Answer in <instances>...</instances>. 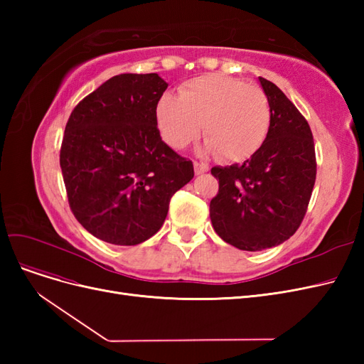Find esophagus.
I'll list each match as a JSON object with an SVG mask.
<instances>
[{
  "mask_svg": "<svg viewBox=\"0 0 364 364\" xmlns=\"http://www.w3.org/2000/svg\"><path fill=\"white\" fill-rule=\"evenodd\" d=\"M194 171H196V174L199 176V174H203V173H206L208 171V165L206 164H203V162H194Z\"/></svg>",
  "mask_w": 364,
  "mask_h": 364,
  "instance_id": "obj_1",
  "label": "esophagus"
}]
</instances>
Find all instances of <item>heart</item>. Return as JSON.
Masks as SVG:
<instances>
[{
	"instance_id": "1",
	"label": "heart",
	"mask_w": 364,
	"mask_h": 364,
	"mask_svg": "<svg viewBox=\"0 0 364 364\" xmlns=\"http://www.w3.org/2000/svg\"><path fill=\"white\" fill-rule=\"evenodd\" d=\"M162 139L185 149L202 132L200 151L226 162L246 161L262 147L272 126V107L259 86L228 75H202L183 83L178 98L162 95L155 109Z\"/></svg>"
}]
</instances>
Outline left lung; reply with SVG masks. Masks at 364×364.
Here are the masks:
<instances>
[{
	"label": "left lung",
	"mask_w": 364,
	"mask_h": 364,
	"mask_svg": "<svg viewBox=\"0 0 364 364\" xmlns=\"http://www.w3.org/2000/svg\"><path fill=\"white\" fill-rule=\"evenodd\" d=\"M272 107L262 147L241 165L214 167L218 193L209 203L217 235L258 252L289 240L301 226L316 182L311 129L279 87L259 77Z\"/></svg>",
	"instance_id": "left-lung-1"
}]
</instances>
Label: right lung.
<instances>
[{
	"instance_id": "add662e5",
	"label": "right lung",
	"mask_w": 364,
	"mask_h": 364,
	"mask_svg": "<svg viewBox=\"0 0 364 364\" xmlns=\"http://www.w3.org/2000/svg\"><path fill=\"white\" fill-rule=\"evenodd\" d=\"M168 83L119 74L74 107L60 168L79 223L106 243L135 246L165 222L173 194L194 178L193 162L159 135L155 109Z\"/></svg>"
}]
</instances>
